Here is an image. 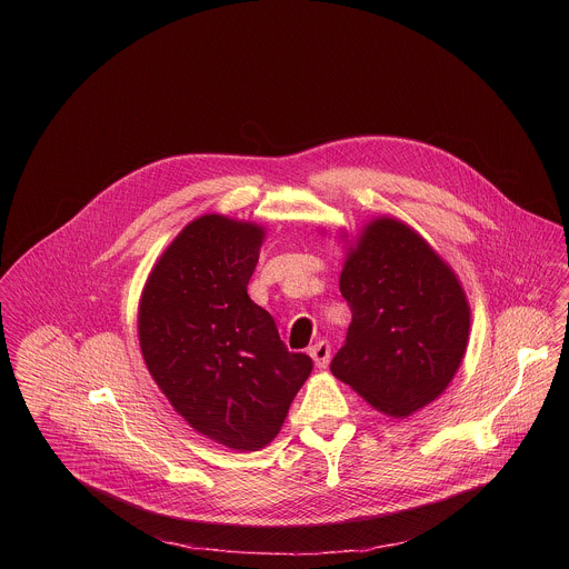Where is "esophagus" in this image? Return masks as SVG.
<instances>
[{
  "mask_svg": "<svg viewBox=\"0 0 569 569\" xmlns=\"http://www.w3.org/2000/svg\"><path fill=\"white\" fill-rule=\"evenodd\" d=\"M309 355L313 357V361H316V366L318 368H326L328 366V361H330V343L328 341H318L316 346H311L309 348Z\"/></svg>",
  "mask_w": 569,
  "mask_h": 569,
  "instance_id": "34e87169",
  "label": "esophagus"
}]
</instances>
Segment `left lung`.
Instances as JSON below:
<instances>
[{"label":"left lung","instance_id":"1","mask_svg":"<svg viewBox=\"0 0 569 569\" xmlns=\"http://www.w3.org/2000/svg\"><path fill=\"white\" fill-rule=\"evenodd\" d=\"M339 291L352 322L330 372L390 416L442 395L465 357L471 313L440 256L401 221L379 219L350 251Z\"/></svg>","mask_w":569,"mask_h":569}]
</instances>
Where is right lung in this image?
<instances>
[{"label":"right lung","instance_id":"add662e5","mask_svg":"<svg viewBox=\"0 0 569 569\" xmlns=\"http://www.w3.org/2000/svg\"><path fill=\"white\" fill-rule=\"evenodd\" d=\"M262 230L208 214L163 251L140 302L149 372L197 431L239 451L276 438L313 370L247 296Z\"/></svg>","mask_w":569,"mask_h":569}]
</instances>
